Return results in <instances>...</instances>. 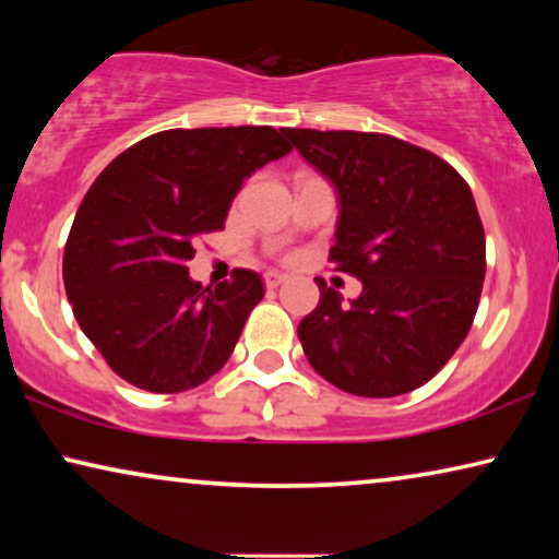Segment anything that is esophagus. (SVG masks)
<instances>
[{"mask_svg":"<svg viewBox=\"0 0 559 559\" xmlns=\"http://www.w3.org/2000/svg\"><path fill=\"white\" fill-rule=\"evenodd\" d=\"M282 282H285V274H277V272H266L264 274V285L266 289H277Z\"/></svg>","mask_w":559,"mask_h":559,"instance_id":"obj_1","label":"esophagus"}]
</instances>
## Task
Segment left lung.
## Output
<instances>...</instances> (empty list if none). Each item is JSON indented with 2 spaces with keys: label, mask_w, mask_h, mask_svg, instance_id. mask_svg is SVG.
<instances>
[{
  "label": "left lung",
  "mask_w": 559,
  "mask_h": 559,
  "mask_svg": "<svg viewBox=\"0 0 559 559\" xmlns=\"http://www.w3.org/2000/svg\"><path fill=\"white\" fill-rule=\"evenodd\" d=\"M333 180L341 218L328 262L361 295L316 280L297 325L312 369L356 396L415 392L450 361L476 318L486 234L468 182L445 159L392 134L282 129Z\"/></svg>",
  "instance_id": "8db88e82"
}]
</instances>
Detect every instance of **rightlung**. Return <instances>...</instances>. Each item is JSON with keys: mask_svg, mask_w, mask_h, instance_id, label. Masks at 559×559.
Wrapping results in <instances>:
<instances>
[{"mask_svg": "<svg viewBox=\"0 0 559 559\" xmlns=\"http://www.w3.org/2000/svg\"><path fill=\"white\" fill-rule=\"evenodd\" d=\"M289 150L274 127L165 129L104 167L68 234L63 282L117 377L178 394L224 369L264 282L234 270L203 287L186 264L201 236L224 228L243 180Z\"/></svg>", "mask_w": 559, "mask_h": 559, "instance_id": "add662e5", "label": "right lung"}]
</instances>
